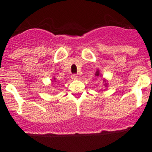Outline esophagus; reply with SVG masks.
<instances>
[{
    "label": "esophagus",
    "mask_w": 152,
    "mask_h": 152,
    "mask_svg": "<svg viewBox=\"0 0 152 152\" xmlns=\"http://www.w3.org/2000/svg\"><path fill=\"white\" fill-rule=\"evenodd\" d=\"M71 79H72V80H77V76L76 75H71Z\"/></svg>",
    "instance_id": "1"
}]
</instances>
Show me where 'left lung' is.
<instances>
[{
    "label": "left lung",
    "instance_id": "8db88e82",
    "mask_svg": "<svg viewBox=\"0 0 152 152\" xmlns=\"http://www.w3.org/2000/svg\"><path fill=\"white\" fill-rule=\"evenodd\" d=\"M95 75H96V76H97V77H99H99H102V74L100 73V71L99 69H97V70H96V72ZM103 84H104V86H105V88H107L108 81L106 78L103 79Z\"/></svg>",
    "mask_w": 152,
    "mask_h": 152
}]
</instances>
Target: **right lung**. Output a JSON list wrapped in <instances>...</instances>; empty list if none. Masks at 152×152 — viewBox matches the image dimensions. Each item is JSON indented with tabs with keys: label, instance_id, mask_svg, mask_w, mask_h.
<instances>
[{
	"label": "right lung",
	"instance_id": "add662e5",
	"mask_svg": "<svg viewBox=\"0 0 152 152\" xmlns=\"http://www.w3.org/2000/svg\"><path fill=\"white\" fill-rule=\"evenodd\" d=\"M51 81H52V84H54L55 82H56V77H53V78L51 79Z\"/></svg>",
	"mask_w": 152,
	"mask_h": 152
}]
</instances>
